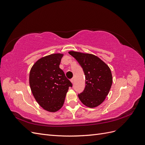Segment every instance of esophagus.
<instances>
[{"label": "esophagus", "instance_id": "obj_1", "mask_svg": "<svg viewBox=\"0 0 145 145\" xmlns=\"http://www.w3.org/2000/svg\"><path fill=\"white\" fill-rule=\"evenodd\" d=\"M74 78H71V83H74Z\"/></svg>", "mask_w": 145, "mask_h": 145}]
</instances>
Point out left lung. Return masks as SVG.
<instances>
[{
    "label": "left lung",
    "mask_w": 145,
    "mask_h": 145,
    "mask_svg": "<svg viewBox=\"0 0 145 145\" xmlns=\"http://www.w3.org/2000/svg\"><path fill=\"white\" fill-rule=\"evenodd\" d=\"M83 68L85 76V87L78 94L82 103L89 108L102 103L108 95L112 83L110 68L98 57L91 54L69 51Z\"/></svg>",
    "instance_id": "obj_1"
}]
</instances>
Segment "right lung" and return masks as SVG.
I'll return each mask as SVG.
<instances>
[{
  "mask_svg": "<svg viewBox=\"0 0 145 145\" xmlns=\"http://www.w3.org/2000/svg\"><path fill=\"white\" fill-rule=\"evenodd\" d=\"M63 56L43 57L34 64L29 73V85L35 99L49 112H56L62 107L69 87L72 86L59 68Z\"/></svg>",
  "mask_w": 145,
  "mask_h": 145,
  "instance_id": "1",
  "label": "right lung"
}]
</instances>
